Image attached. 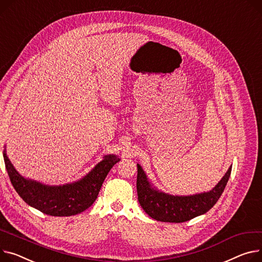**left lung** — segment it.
Listing matches in <instances>:
<instances>
[{"mask_svg": "<svg viewBox=\"0 0 262 262\" xmlns=\"http://www.w3.org/2000/svg\"><path fill=\"white\" fill-rule=\"evenodd\" d=\"M138 200L144 212L157 221L180 223L205 214L222 195L232 171V165L211 190L180 196L170 195L157 188L147 178L140 164H137Z\"/></svg>", "mask_w": 262, "mask_h": 262, "instance_id": "8db88e82", "label": "left lung"}]
</instances>
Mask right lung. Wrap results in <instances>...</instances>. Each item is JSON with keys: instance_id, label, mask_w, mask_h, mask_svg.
<instances>
[{"instance_id": "obj_1", "label": "right lung", "mask_w": 262, "mask_h": 262, "mask_svg": "<svg viewBox=\"0 0 262 262\" xmlns=\"http://www.w3.org/2000/svg\"><path fill=\"white\" fill-rule=\"evenodd\" d=\"M5 166L16 193L30 206L56 217L80 214L97 199L104 179L111 168L120 161L118 156H104L91 171L81 179L61 185H47L21 176L10 162L6 149L3 151Z\"/></svg>"}]
</instances>
